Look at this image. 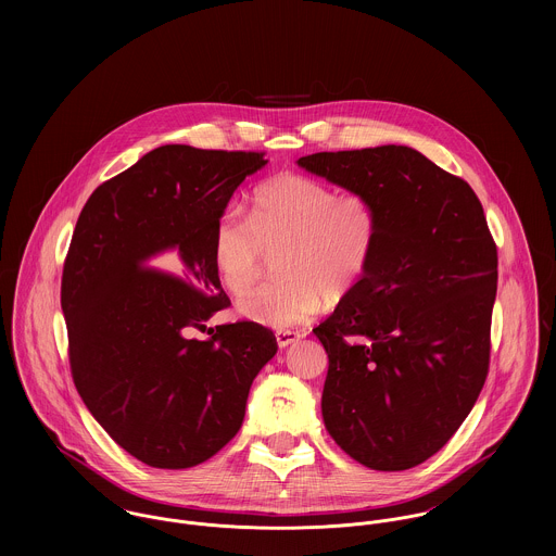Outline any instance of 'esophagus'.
<instances>
[{
	"instance_id": "34e87169",
	"label": "esophagus",
	"mask_w": 556,
	"mask_h": 556,
	"mask_svg": "<svg viewBox=\"0 0 556 556\" xmlns=\"http://www.w3.org/2000/svg\"><path fill=\"white\" fill-rule=\"evenodd\" d=\"M304 336H306V331L278 329V331H276V342H278V346H280V349H285V346H289V344L298 342V340H300V338H304Z\"/></svg>"
}]
</instances>
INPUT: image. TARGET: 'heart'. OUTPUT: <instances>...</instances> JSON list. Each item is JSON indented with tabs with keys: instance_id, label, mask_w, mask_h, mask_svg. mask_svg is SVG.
<instances>
[{
	"instance_id": "b5f03b06",
	"label": "heart",
	"mask_w": 556,
	"mask_h": 556,
	"mask_svg": "<svg viewBox=\"0 0 556 556\" xmlns=\"http://www.w3.org/2000/svg\"><path fill=\"white\" fill-rule=\"evenodd\" d=\"M379 241V214L364 192H338L315 177L280 173L258 184L248 220L225 212L214 229V267L231 295H245L278 256L280 280L239 302L267 327L302 325L366 276Z\"/></svg>"
}]
</instances>
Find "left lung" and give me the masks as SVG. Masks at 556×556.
<instances>
[{"instance_id": "obj_1", "label": "left lung", "mask_w": 556, "mask_h": 556, "mask_svg": "<svg viewBox=\"0 0 556 556\" xmlns=\"http://www.w3.org/2000/svg\"><path fill=\"white\" fill-rule=\"evenodd\" d=\"M298 164L364 192L379 214L366 276L315 329L329 357L325 428L368 469L417 467L454 437L488 375L496 245L483 207L465 179L406 146Z\"/></svg>"}]
</instances>
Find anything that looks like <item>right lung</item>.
Listing matches in <instances>:
<instances>
[{"label":"right lung","mask_w":556,"mask_h":556,"mask_svg":"<svg viewBox=\"0 0 556 556\" xmlns=\"http://www.w3.org/2000/svg\"><path fill=\"white\" fill-rule=\"evenodd\" d=\"M263 156L162 146L98 186L77 220L62 276L73 379L109 437L150 467L190 469L218 454L278 351L252 320L186 336L231 306L214 229Z\"/></svg>","instance_id":"obj_1"}]
</instances>
